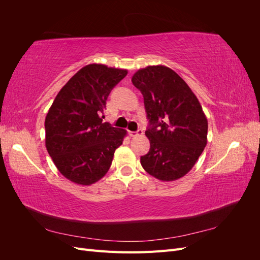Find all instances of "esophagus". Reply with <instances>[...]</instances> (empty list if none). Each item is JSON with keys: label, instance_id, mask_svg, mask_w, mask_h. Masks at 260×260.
Here are the masks:
<instances>
[{"label": "esophagus", "instance_id": "esophagus-1", "mask_svg": "<svg viewBox=\"0 0 260 260\" xmlns=\"http://www.w3.org/2000/svg\"><path fill=\"white\" fill-rule=\"evenodd\" d=\"M143 135V130L142 129H139L137 131H129V136L130 137H137V136H141Z\"/></svg>", "mask_w": 260, "mask_h": 260}]
</instances>
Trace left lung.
<instances>
[{"label":"left lung","instance_id":"1","mask_svg":"<svg viewBox=\"0 0 260 260\" xmlns=\"http://www.w3.org/2000/svg\"><path fill=\"white\" fill-rule=\"evenodd\" d=\"M132 83L142 93L151 143L141 165L151 176L175 181L190 171L207 144V118L190 86L161 65L139 69Z\"/></svg>","mask_w":260,"mask_h":260}]
</instances>
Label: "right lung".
<instances>
[{
	"mask_svg": "<svg viewBox=\"0 0 260 260\" xmlns=\"http://www.w3.org/2000/svg\"><path fill=\"white\" fill-rule=\"evenodd\" d=\"M125 69L91 64L62 86L45 118V146L60 174L90 185L103 178L127 131L103 122L106 100Z\"/></svg>",
	"mask_w": 260,
	"mask_h": 260,
	"instance_id": "right-lung-1",
	"label": "right lung"
}]
</instances>
